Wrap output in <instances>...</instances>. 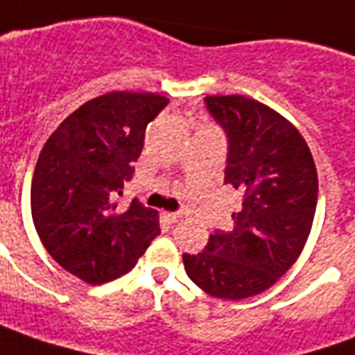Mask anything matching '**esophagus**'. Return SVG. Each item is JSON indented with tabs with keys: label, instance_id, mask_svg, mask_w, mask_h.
I'll return each mask as SVG.
<instances>
[{
	"label": "esophagus",
	"instance_id": "34e87169",
	"mask_svg": "<svg viewBox=\"0 0 355 355\" xmlns=\"http://www.w3.org/2000/svg\"><path fill=\"white\" fill-rule=\"evenodd\" d=\"M180 218H182V214L180 212H166V220L170 223H175Z\"/></svg>",
	"mask_w": 355,
	"mask_h": 355
}]
</instances>
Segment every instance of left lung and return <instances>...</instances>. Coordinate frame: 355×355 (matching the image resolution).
Wrapping results in <instances>:
<instances>
[{
  "label": "left lung",
  "mask_w": 355,
  "mask_h": 355,
  "mask_svg": "<svg viewBox=\"0 0 355 355\" xmlns=\"http://www.w3.org/2000/svg\"><path fill=\"white\" fill-rule=\"evenodd\" d=\"M205 105L227 135L225 183L243 195L233 230L214 231L205 250L183 254L189 279L205 293L241 300L270 288L302 252L318 206V172L300 132L243 95Z\"/></svg>",
  "instance_id": "1"
}]
</instances>
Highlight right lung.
I'll list each match as a JSON object with an SVG mask.
<instances>
[{"label":"right lung","mask_w":355,"mask_h":355,"mask_svg":"<svg viewBox=\"0 0 355 355\" xmlns=\"http://www.w3.org/2000/svg\"><path fill=\"white\" fill-rule=\"evenodd\" d=\"M157 93L112 92L84 103L37 158L30 205L45 250L89 285L118 279L160 233L155 210L116 197L133 175L145 130L168 105Z\"/></svg>","instance_id":"right-lung-1"}]
</instances>
